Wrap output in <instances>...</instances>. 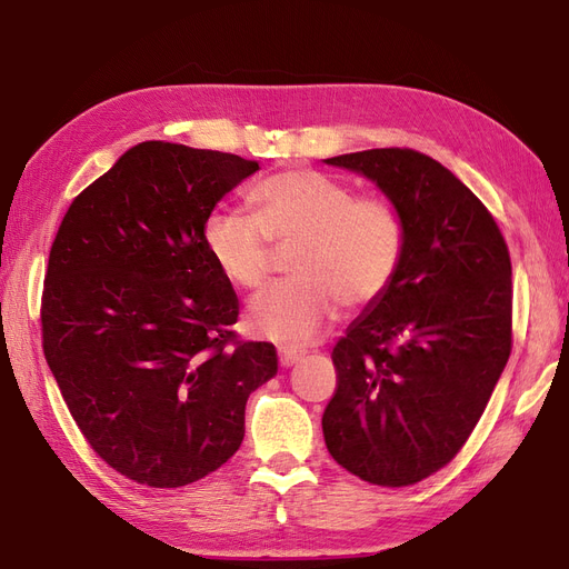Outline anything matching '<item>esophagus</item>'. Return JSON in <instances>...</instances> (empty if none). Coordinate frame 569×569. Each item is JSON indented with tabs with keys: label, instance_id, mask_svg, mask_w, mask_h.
I'll return each mask as SVG.
<instances>
[{
	"label": "esophagus",
	"instance_id": "1",
	"mask_svg": "<svg viewBox=\"0 0 569 569\" xmlns=\"http://www.w3.org/2000/svg\"><path fill=\"white\" fill-rule=\"evenodd\" d=\"M301 358H303V353H301V351L280 349V366H282V368H291V366H297Z\"/></svg>",
	"mask_w": 569,
	"mask_h": 569
}]
</instances>
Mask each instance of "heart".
I'll return each instance as SVG.
<instances>
[{
  "label": "heart",
  "instance_id": "obj_1",
  "mask_svg": "<svg viewBox=\"0 0 569 569\" xmlns=\"http://www.w3.org/2000/svg\"><path fill=\"white\" fill-rule=\"evenodd\" d=\"M256 216L218 209L203 222V244L222 278L239 289L263 284L270 239L299 251L289 284L268 287L247 308V327L284 349H301L327 332L339 303L349 311L380 301L401 268L406 226L387 199L356 197L313 168H291L258 182Z\"/></svg>",
  "mask_w": 569,
  "mask_h": 569
}]
</instances>
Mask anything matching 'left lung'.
<instances>
[{
    "label": "left lung",
    "instance_id": "8db88e82",
    "mask_svg": "<svg viewBox=\"0 0 569 569\" xmlns=\"http://www.w3.org/2000/svg\"><path fill=\"white\" fill-rule=\"evenodd\" d=\"M325 163L375 182L406 226L389 291L332 351L325 443L370 485L408 487L453 460L508 363V247L485 203L420 151L368 149Z\"/></svg>",
    "mask_w": 569,
    "mask_h": 569
}]
</instances>
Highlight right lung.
Segmentation results:
<instances>
[{"label":"right lung","mask_w":569,"mask_h":569,"mask_svg":"<svg viewBox=\"0 0 569 569\" xmlns=\"http://www.w3.org/2000/svg\"><path fill=\"white\" fill-rule=\"evenodd\" d=\"M258 170L234 153L142 142L73 199L42 295V347L76 425L137 485L176 489L244 439L249 393L278 375L237 341L239 301L203 244L216 203Z\"/></svg>","instance_id":"1"}]
</instances>
